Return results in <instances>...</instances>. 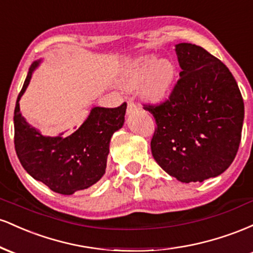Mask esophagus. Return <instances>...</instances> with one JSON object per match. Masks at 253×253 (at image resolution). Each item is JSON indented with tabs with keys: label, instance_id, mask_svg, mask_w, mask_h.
I'll list each match as a JSON object with an SVG mask.
<instances>
[{
	"label": "esophagus",
	"instance_id": "1",
	"mask_svg": "<svg viewBox=\"0 0 253 253\" xmlns=\"http://www.w3.org/2000/svg\"><path fill=\"white\" fill-rule=\"evenodd\" d=\"M138 107H136L133 102H128V104H127V114L128 115L134 114L135 112H138Z\"/></svg>",
	"mask_w": 253,
	"mask_h": 253
}]
</instances>
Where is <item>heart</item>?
Wrapping results in <instances>:
<instances>
[{"instance_id":"b5f03b06","label":"heart","mask_w":253,"mask_h":253,"mask_svg":"<svg viewBox=\"0 0 253 253\" xmlns=\"http://www.w3.org/2000/svg\"><path fill=\"white\" fill-rule=\"evenodd\" d=\"M175 76L176 66L170 59L145 56L132 64L125 76L124 85L127 89L141 85V96L149 102L159 103L169 96Z\"/></svg>"}]
</instances>
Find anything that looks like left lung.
I'll return each instance as SVG.
<instances>
[{"label":"left lung","instance_id":"8db88e82","mask_svg":"<svg viewBox=\"0 0 253 253\" xmlns=\"http://www.w3.org/2000/svg\"><path fill=\"white\" fill-rule=\"evenodd\" d=\"M179 80L169 100L145 106L156 119L151 151L159 167L183 183L216 177L239 149L244 101L233 75L201 46L175 45Z\"/></svg>","mask_w":253,"mask_h":253}]
</instances>
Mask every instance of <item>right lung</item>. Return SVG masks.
I'll return each instance as SVG.
<instances>
[{"instance_id": "1", "label": "right lung", "mask_w": 253, "mask_h": 253, "mask_svg": "<svg viewBox=\"0 0 253 253\" xmlns=\"http://www.w3.org/2000/svg\"><path fill=\"white\" fill-rule=\"evenodd\" d=\"M42 60L31 65L14 110V144L24 169L54 193L72 195L88 189L106 173L112 135L124 126L127 103L118 108L94 107L74 133L42 134L20 112V100ZM76 128V127H75Z\"/></svg>"}]
</instances>
